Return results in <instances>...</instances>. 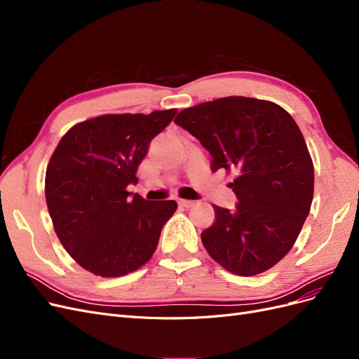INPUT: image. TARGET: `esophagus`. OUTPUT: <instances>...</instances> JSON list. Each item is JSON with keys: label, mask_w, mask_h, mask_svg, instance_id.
<instances>
[{"label": "esophagus", "mask_w": 359, "mask_h": 359, "mask_svg": "<svg viewBox=\"0 0 359 359\" xmlns=\"http://www.w3.org/2000/svg\"><path fill=\"white\" fill-rule=\"evenodd\" d=\"M178 203H180L181 206H184V208H191V206L194 205L193 201H187V199H180Z\"/></svg>", "instance_id": "1"}]
</instances>
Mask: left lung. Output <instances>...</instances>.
Returning a JSON list of instances; mask_svg holds the SVG:
<instances>
[{
    "instance_id": "left-lung-1",
    "label": "left lung",
    "mask_w": 359,
    "mask_h": 359,
    "mask_svg": "<svg viewBox=\"0 0 359 359\" xmlns=\"http://www.w3.org/2000/svg\"><path fill=\"white\" fill-rule=\"evenodd\" d=\"M175 124L199 139L211 170H236L233 210L212 205L201 235L210 256L232 274L273 268L295 244L310 212L314 169L299 127L283 107L252 97H223L181 111Z\"/></svg>"
}]
</instances>
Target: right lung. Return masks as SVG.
<instances>
[{"label":"right lung","mask_w":359,"mask_h":359,"mask_svg":"<svg viewBox=\"0 0 359 359\" xmlns=\"http://www.w3.org/2000/svg\"><path fill=\"white\" fill-rule=\"evenodd\" d=\"M177 109L109 114L86 119L64 135L49 160L45 194L57 236L83 269L121 277L156 252L175 201L149 202L135 194L136 172L148 145Z\"/></svg>","instance_id":"1"}]
</instances>
